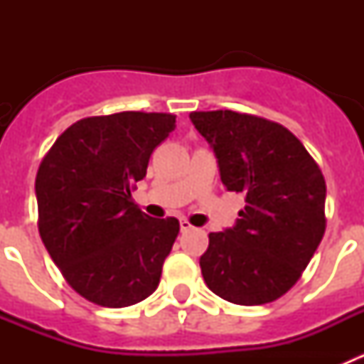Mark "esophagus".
<instances>
[{"mask_svg": "<svg viewBox=\"0 0 364 364\" xmlns=\"http://www.w3.org/2000/svg\"><path fill=\"white\" fill-rule=\"evenodd\" d=\"M191 230H193L191 222L186 220V218H180V231H182V233H188V231Z\"/></svg>", "mask_w": 364, "mask_h": 364, "instance_id": "34e87169", "label": "esophagus"}]
</instances>
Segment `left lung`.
<instances>
[{"mask_svg": "<svg viewBox=\"0 0 364 364\" xmlns=\"http://www.w3.org/2000/svg\"><path fill=\"white\" fill-rule=\"evenodd\" d=\"M211 144L228 191L242 193L231 230L210 233L205 284L224 301H277L301 279L326 230V182L306 147L277 122L235 111L189 114Z\"/></svg>", "mask_w": 364, "mask_h": 364, "instance_id": "1", "label": "left lung"}]
</instances>
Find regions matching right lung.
<instances>
[{
    "label": "right lung",
    "mask_w": 364,
    "mask_h": 364,
    "mask_svg": "<svg viewBox=\"0 0 364 364\" xmlns=\"http://www.w3.org/2000/svg\"><path fill=\"white\" fill-rule=\"evenodd\" d=\"M175 124L169 112L82 118L38 167L41 240L67 284L98 306H133L159 286L180 224L147 217L131 191Z\"/></svg>",
    "instance_id": "add662e5"
}]
</instances>
